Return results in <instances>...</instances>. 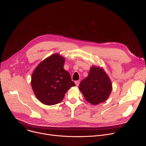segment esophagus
Listing matches in <instances>:
<instances>
[{
    "label": "esophagus",
    "mask_w": 146,
    "mask_h": 146,
    "mask_svg": "<svg viewBox=\"0 0 146 146\" xmlns=\"http://www.w3.org/2000/svg\"><path fill=\"white\" fill-rule=\"evenodd\" d=\"M75 83H76V85L78 86L79 85V83H80V81L79 80H77V81H75Z\"/></svg>",
    "instance_id": "1"
}]
</instances>
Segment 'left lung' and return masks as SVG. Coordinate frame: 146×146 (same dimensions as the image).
I'll return each instance as SVG.
<instances>
[{
    "mask_svg": "<svg viewBox=\"0 0 146 146\" xmlns=\"http://www.w3.org/2000/svg\"><path fill=\"white\" fill-rule=\"evenodd\" d=\"M79 89L88 102L96 105L105 101L108 98L112 90V84L104 70L93 66L88 77L80 82Z\"/></svg>",
    "mask_w": 146,
    "mask_h": 146,
    "instance_id": "left-lung-1",
    "label": "left lung"
}]
</instances>
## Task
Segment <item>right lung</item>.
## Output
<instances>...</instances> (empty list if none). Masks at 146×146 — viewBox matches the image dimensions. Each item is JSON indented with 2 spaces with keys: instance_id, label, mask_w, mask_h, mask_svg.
<instances>
[{
  "instance_id": "1",
  "label": "right lung",
  "mask_w": 146,
  "mask_h": 146,
  "mask_svg": "<svg viewBox=\"0 0 146 146\" xmlns=\"http://www.w3.org/2000/svg\"><path fill=\"white\" fill-rule=\"evenodd\" d=\"M64 61L63 57L54 54L42 61L34 71L31 86L41 103L47 105L58 104L67 91L75 86L70 74L63 68Z\"/></svg>"
}]
</instances>
